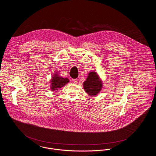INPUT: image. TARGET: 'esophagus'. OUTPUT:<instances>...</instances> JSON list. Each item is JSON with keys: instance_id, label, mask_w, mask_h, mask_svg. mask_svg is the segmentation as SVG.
<instances>
[{"instance_id": "34e87169", "label": "esophagus", "mask_w": 156, "mask_h": 156, "mask_svg": "<svg viewBox=\"0 0 156 156\" xmlns=\"http://www.w3.org/2000/svg\"><path fill=\"white\" fill-rule=\"evenodd\" d=\"M72 82L73 84H77L78 83V80L77 79H72Z\"/></svg>"}]
</instances>
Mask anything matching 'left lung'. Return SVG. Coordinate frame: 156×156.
Wrapping results in <instances>:
<instances>
[{"label": "left lung", "instance_id": "1", "mask_svg": "<svg viewBox=\"0 0 156 156\" xmlns=\"http://www.w3.org/2000/svg\"><path fill=\"white\" fill-rule=\"evenodd\" d=\"M102 85V82L96 72H90L86 81L83 83L85 92L92 96H96L101 91Z\"/></svg>", "mask_w": 156, "mask_h": 156}]
</instances>
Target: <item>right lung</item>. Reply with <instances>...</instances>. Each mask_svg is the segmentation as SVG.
<instances>
[{
	"instance_id": "obj_1",
	"label": "right lung",
	"mask_w": 156,
	"mask_h": 156,
	"mask_svg": "<svg viewBox=\"0 0 156 156\" xmlns=\"http://www.w3.org/2000/svg\"><path fill=\"white\" fill-rule=\"evenodd\" d=\"M51 80V90L52 91L57 90L65 84L68 83L69 80L68 78H64L60 76L58 73L54 74Z\"/></svg>"
}]
</instances>
